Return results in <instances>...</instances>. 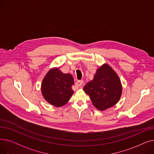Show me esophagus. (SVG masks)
<instances>
[{
	"instance_id": "esophagus-1",
	"label": "esophagus",
	"mask_w": 154,
	"mask_h": 154,
	"mask_svg": "<svg viewBox=\"0 0 154 154\" xmlns=\"http://www.w3.org/2000/svg\"><path fill=\"white\" fill-rule=\"evenodd\" d=\"M83 84H84V80H79V81H77V82H76L75 85H76L77 87H78L79 88H81Z\"/></svg>"
}]
</instances>
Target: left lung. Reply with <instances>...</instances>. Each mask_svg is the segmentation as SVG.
<instances>
[{"label": "left lung", "mask_w": 154, "mask_h": 154, "mask_svg": "<svg viewBox=\"0 0 154 154\" xmlns=\"http://www.w3.org/2000/svg\"><path fill=\"white\" fill-rule=\"evenodd\" d=\"M94 106L104 111L114 106L122 93V86L117 73L108 63L102 64L96 70L94 79L84 87Z\"/></svg>", "instance_id": "1"}]
</instances>
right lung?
<instances>
[{
    "label": "right lung",
    "mask_w": 154,
    "mask_h": 154,
    "mask_svg": "<svg viewBox=\"0 0 154 154\" xmlns=\"http://www.w3.org/2000/svg\"><path fill=\"white\" fill-rule=\"evenodd\" d=\"M74 84V78L70 74H64L59 67H54L48 71L42 80L41 92L48 103L60 107L69 102L74 94L72 89Z\"/></svg>",
    "instance_id": "obj_1"
}]
</instances>
